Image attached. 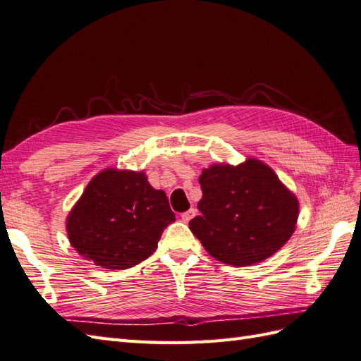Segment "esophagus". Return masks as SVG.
I'll return each instance as SVG.
<instances>
[{
	"label": "esophagus",
	"instance_id": "obj_1",
	"mask_svg": "<svg viewBox=\"0 0 361 361\" xmlns=\"http://www.w3.org/2000/svg\"><path fill=\"white\" fill-rule=\"evenodd\" d=\"M197 215V210L195 209H190L188 212H184V214H181V219L184 221V223H189V221Z\"/></svg>",
	"mask_w": 361,
	"mask_h": 361
}]
</instances>
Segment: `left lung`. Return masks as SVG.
Here are the masks:
<instances>
[{"mask_svg":"<svg viewBox=\"0 0 361 361\" xmlns=\"http://www.w3.org/2000/svg\"><path fill=\"white\" fill-rule=\"evenodd\" d=\"M198 181L201 215L190 219L189 227L215 259L253 265L274 255L293 235L298 198L259 160L214 164Z\"/></svg>","mask_w":361,"mask_h":361,"instance_id":"1","label":"left lung"}]
</instances>
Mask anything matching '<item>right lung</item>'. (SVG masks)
I'll return each instance as SVG.
<instances>
[{"instance_id":"right-lung-1","label":"right lung","mask_w":361,"mask_h":361,"mask_svg":"<svg viewBox=\"0 0 361 361\" xmlns=\"http://www.w3.org/2000/svg\"><path fill=\"white\" fill-rule=\"evenodd\" d=\"M173 221L166 193L155 190L143 172L105 169L70 212L67 233L85 259L108 270H126L155 252Z\"/></svg>"}]
</instances>
